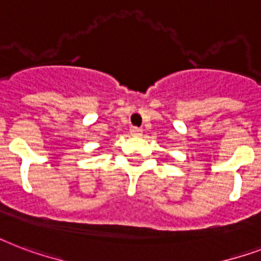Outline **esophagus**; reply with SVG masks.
<instances>
[{
  "label": "esophagus",
  "mask_w": 261,
  "mask_h": 261,
  "mask_svg": "<svg viewBox=\"0 0 261 261\" xmlns=\"http://www.w3.org/2000/svg\"><path fill=\"white\" fill-rule=\"evenodd\" d=\"M130 133L133 137H141V135H142V130H141L139 127H131Z\"/></svg>",
  "instance_id": "1"
}]
</instances>
